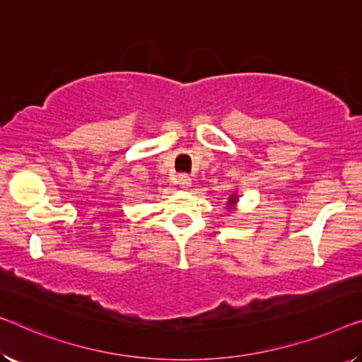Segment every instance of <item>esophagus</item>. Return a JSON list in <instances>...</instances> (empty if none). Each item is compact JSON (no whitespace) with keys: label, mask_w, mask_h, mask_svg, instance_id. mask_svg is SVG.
Wrapping results in <instances>:
<instances>
[{"label":"esophagus","mask_w":362,"mask_h":362,"mask_svg":"<svg viewBox=\"0 0 362 362\" xmlns=\"http://www.w3.org/2000/svg\"><path fill=\"white\" fill-rule=\"evenodd\" d=\"M177 183H179V187L183 188V190H187V188L192 187V179L185 174L179 175V179H177Z\"/></svg>","instance_id":"1"}]
</instances>
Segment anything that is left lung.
<instances>
[{
    "label": "left lung",
    "mask_w": 362,
    "mask_h": 362,
    "mask_svg": "<svg viewBox=\"0 0 362 362\" xmlns=\"http://www.w3.org/2000/svg\"><path fill=\"white\" fill-rule=\"evenodd\" d=\"M237 203H239V195H237V193L234 192V193H230V197L228 198V202H226V208H228L229 211H234Z\"/></svg>",
    "instance_id": "left-lung-1"
}]
</instances>
